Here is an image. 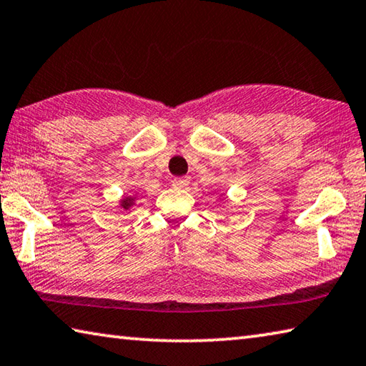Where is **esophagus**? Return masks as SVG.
Wrapping results in <instances>:
<instances>
[{
	"label": "esophagus",
	"instance_id": "34e87169",
	"mask_svg": "<svg viewBox=\"0 0 366 366\" xmlns=\"http://www.w3.org/2000/svg\"><path fill=\"white\" fill-rule=\"evenodd\" d=\"M189 177H176V179H172V187H176V189H185L189 185Z\"/></svg>",
	"mask_w": 366,
	"mask_h": 366
}]
</instances>
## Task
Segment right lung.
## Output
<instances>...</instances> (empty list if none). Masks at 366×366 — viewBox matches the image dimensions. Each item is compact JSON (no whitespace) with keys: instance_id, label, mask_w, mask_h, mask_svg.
Wrapping results in <instances>:
<instances>
[{"instance_id":"right-lung-1","label":"right lung","mask_w":366,"mask_h":366,"mask_svg":"<svg viewBox=\"0 0 366 366\" xmlns=\"http://www.w3.org/2000/svg\"><path fill=\"white\" fill-rule=\"evenodd\" d=\"M135 203V197H122L119 200V207L124 212H127V209H131Z\"/></svg>"}]
</instances>
